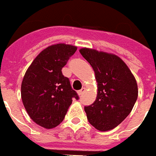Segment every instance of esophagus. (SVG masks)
Here are the masks:
<instances>
[{
	"label": "esophagus",
	"mask_w": 156,
	"mask_h": 156,
	"mask_svg": "<svg viewBox=\"0 0 156 156\" xmlns=\"http://www.w3.org/2000/svg\"><path fill=\"white\" fill-rule=\"evenodd\" d=\"M84 91H85V88H84V87H83V88L81 89V90H79L78 91V95H79V96H80V95H82L83 92H84Z\"/></svg>",
	"instance_id": "esophagus-1"
}]
</instances>
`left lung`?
<instances>
[{
	"mask_svg": "<svg viewBox=\"0 0 156 156\" xmlns=\"http://www.w3.org/2000/svg\"><path fill=\"white\" fill-rule=\"evenodd\" d=\"M79 51L93 68L98 83L95 102L84 107L87 119L100 131L110 130L131 112L138 96L136 80L123 60L115 54L86 47Z\"/></svg>",
	"mask_w": 156,
	"mask_h": 156,
	"instance_id": "1",
	"label": "left lung"
}]
</instances>
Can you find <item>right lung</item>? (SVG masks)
Here are the masks:
<instances>
[{"instance_id": "obj_1", "label": "right lung", "mask_w": 156, "mask_h": 156, "mask_svg": "<svg viewBox=\"0 0 156 156\" xmlns=\"http://www.w3.org/2000/svg\"><path fill=\"white\" fill-rule=\"evenodd\" d=\"M77 46L59 43L41 51L27 68L21 83V99L31 119L45 129L64 120L73 98L78 99L69 78L62 74Z\"/></svg>"}]
</instances>
